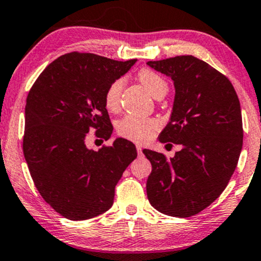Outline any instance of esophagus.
Listing matches in <instances>:
<instances>
[{
    "label": "esophagus",
    "mask_w": 261,
    "mask_h": 261,
    "mask_svg": "<svg viewBox=\"0 0 261 261\" xmlns=\"http://www.w3.org/2000/svg\"><path fill=\"white\" fill-rule=\"evenodd\" d=\"M136 149H137V153H139V155L142 154V147H141V146H136Z\"/></svg>",
    "instance_id": "1"
}]
</instances>
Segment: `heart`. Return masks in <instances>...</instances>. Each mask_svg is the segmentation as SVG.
I'll use <instances>...</instances> for the list:
<instances>
[{"label":"heart","mask_w":261,"mask_h":261,"mask_svg":"<svg viewBox=\"0 0 261 261\" xmlns=\"http://www.w3.org/2000/svg\"><path fill=\"white\" fill-rule=\"evenodd\" d=\"M139 80L146 87V89L151 93L152 97H164L168 92V85L163 77L154 71L148 70V68H142L140 71ZM122 87H124V79H121V77L114 80L108 87L106 95H104V101H106V107L112 112L119 108ZM158 127H160V124L154 119L139 118V116L134 115H126L125 118H122L116 126L120 136L140 143L146 142L151 139L155 131L158 130Z\"/></svg>","instance_id":"obj_1"}]
</instances>
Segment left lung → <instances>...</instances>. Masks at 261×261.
<instances>
[{"mask_svg":"<svg viewBox=\"0 0 261 261\" xmlns=\"http://www.w3.org/2000/svg\"><path fill=\"white\" fill-rule=\"evenodd\" d=\"M169 76L175 97L161 142L181 145L173 158L143 149L152 164L147 179L151 205L164 215L190 217L222 194L243 146L238 95L230 81L195 56L148 61Z\"/></svg>","mask_w":261,"mask_h":261,"instance_id":"obj_1","label":"left lung"}]
</instances>
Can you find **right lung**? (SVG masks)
Here are the masks:
<instances>
[{"mask_svg":"<svg viewBox=\"0 0 261 261\" xmlns=\"http://www.w3.org/2000/svg\"><path fill=\"white\" fill-rule=\"evenodd\" d=\"M136 60L116 61L89 53L60 56L40 73L25 104L23 153L35 188L58 214L82 221L112 207L115 185L137 157L125 139L98 151L88 133L110 139L104 95Z\"/></svg>","mask_w":261,"mask_h":261,"instance_id":"right-lung-1","label":"right lung"}]
</instances>
